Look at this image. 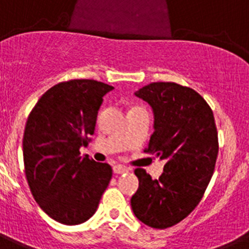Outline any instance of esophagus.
<instances>
[{"label":"esophagus","instance_id":"obj_1","mask_svg":"<svg viewBox=\"0 0 249 249\" xmlns=\"http://www.w3.org/2000/svg\"><path fill=\"white\" fill-rule=\"evenodd\" d=\"M128 171H129V169L127 168V167L120 166V164H118V166L113 167V172L116 173V175H122V173H126V172H128Z\"/></svg>","mask_w":249,"mask_h":249}]
</instances>
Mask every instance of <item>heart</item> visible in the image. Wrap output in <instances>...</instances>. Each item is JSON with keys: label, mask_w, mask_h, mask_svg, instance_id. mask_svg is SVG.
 <instances>
[{"label": "heart", "mask_w": 249, "mask_h": 249, "mask_svg": "<svg viewBox=\"0 0 249 249\" xmlns=\"http://www.w3.org/2000/svg\"><path fill=\"white\" fill-rule=\"evenodd\" d=\"M137 109H144V108H142V107H140V106H136V107H132L129 111H137Z\"/></svg>", "instance_id": "b5f03b06"}]
</instances>
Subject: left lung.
Listing matches in <instances>:
<instances>
[{"instance_id": "left-lung-1", "label": "left lung", "mask_w": 249, "mask_h": 249, "mask_svg": "<svg viewBox=\"0 0 249 249\" xmlns=\"http://www.w3.org/2000/svg\"><path fill=\"white\" fill-rule=\"evenodd\" d=\"M135 94L155 116V132L144 152L166 163L158 179L136 169L140 186L131 207L142 223L164 230L186 218L203 197L218 155V133L211 107L190 87L153 82Z\"/></svg>"}]
</instances>
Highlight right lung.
Listing matches in <instances>:
<instances>
[{
  "label": "right lung",
  "instance_id": "1",
  "mask_svg": "<svg viewBox=\"0 0 249 249\" xmlns=\"http://www.w3.org/2000/svg\"><path fill=\"white\" fill-rule=\"evenodd\" d=\"M112 89L94 80L61 82L42 94L28 116L26 178L35 201L59 223L91 218L111 181V166L82 157L80 148L91 141L103 96Z\"/></svg>",
  "mask_w": 249,
  "mask_h": 249
}]
</instances>
